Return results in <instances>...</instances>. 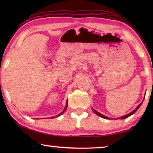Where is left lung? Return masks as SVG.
<instances>
[{
	"label": "left lung",
	"instance_id": "left-lung-1",
	"mask_svg": "<svg viewBox=\"0 0 153 153\" xmlns=\"http://www.w3.org/2000/svg\"><path fill=\"white\" fill-rule=\"evenodd\" d=\"M142 102H143V101H142L138 107H137L135 109H134L133 111H131V113H128V114H127V115H124V116H122V117H119V118H117V120L118 119H121V120H124V119H126V118H128V117H129V116H131V115H133V114H134L135 113L136 111H137V110L139 108V107H140L141 106V105L142 104ZM92 111H94V112L97 114V115H98V116H99V117H102V118H104V119H106V120H110V117H107V116H105V115H102V114H101V113H100L99 112H98V111H97L96 110H94V109H93V108H92Z\"/></svg>",
	"mask_w": 153,
	"mask_h": 153
}]
</instances>
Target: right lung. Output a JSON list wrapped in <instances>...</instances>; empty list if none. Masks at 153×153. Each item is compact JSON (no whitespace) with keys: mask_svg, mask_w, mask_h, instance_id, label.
<instances>
[{"mask_svg":"<svg viewBox=\"0 0 153 153\" xmlns=\"http://www.w3.org/2000/svg\"><path fill=\"white\" fill-rule=\"evenodd\" d=\"M67 101H68V100H67V102H66V106H65V108L63 109V111H62V112L60 113V114H59V115H56V116H55V117H49L48 119H53V118H55V117H58L59 116H60V115H61L62 114H63V113H65V111H66V109H67V105H68V104H67ZM37 120H38V118H37Z\"/></svg>","mask_w":153,"mask_h":153,"instance_id":"obj_1","label":"right lung"}]
</instances>
